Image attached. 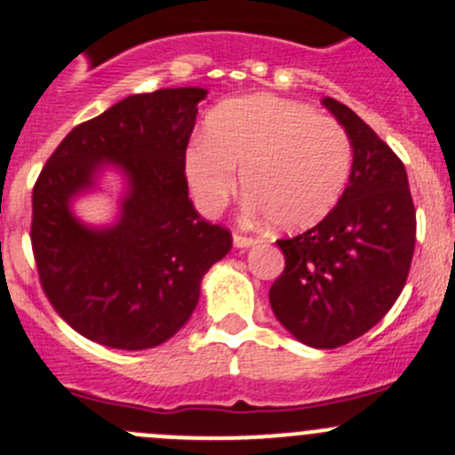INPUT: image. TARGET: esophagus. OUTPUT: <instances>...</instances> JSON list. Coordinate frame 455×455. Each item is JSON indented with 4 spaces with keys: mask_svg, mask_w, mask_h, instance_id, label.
<instances>
[{
    "mask_svg": "<svg viewBox=\"0 0 455 455\" xmlns=\"http://www.w3.org/2000/svg\"><path fill=\"white\" fill-rule=\"evenodd\" d=\"M256 241H259V238L247 236V234H243V232H234V245L236 247H251Z\"/></svg>",
    "mask_w": 455,
    "mask_h": 455,
    "instance_id": "1",
    "label": "esophagus"
}]
</instances>
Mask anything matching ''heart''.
I'll return each instance as SVG.
<instances>
[{
	"mask_svg": "<svg viewBox=\"0 0 455 455\" xmlns=\"http://www.w3.org/2000/svg\"><path fill=\"white\" fill-rule=\"evenodd\" d=\"M238 170L256 212L281 229L325 219L347 188L352 141L339 121L290 99H229L208 119V137L186 150L196 204L212 214L236 192Z\"/></svg>",
	"mask_w": 455,
	"mask_h": 455,
	"instance_id": "b5f03b06",
	"label": "heart"
}]
</instances>
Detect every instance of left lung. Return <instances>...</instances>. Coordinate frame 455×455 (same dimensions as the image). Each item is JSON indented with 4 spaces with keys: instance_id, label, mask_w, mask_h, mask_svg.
Returning a JSON list of instances; mask_svg holds the SVG:
<instances>
[{
    "instance_id": "left-lung-1",
    "label": "left lung",
    "mask_w": 455,
    "mask_h": 455,
    "mask_svg": "<svg viewBox=\"0 0 455 455\" xmlns=\"http://www.w3.org/2000/svg\"><path fill=\"white\" fill-rule=\"evenodd\" d=\"M323 106L349 134L352 174L318 226L276 241L285 269L269 287V305L300 343L334 349L370 331L403 291L416 210L394 150L345 103L325 97Z\"/></svg>"
}]
</instances>
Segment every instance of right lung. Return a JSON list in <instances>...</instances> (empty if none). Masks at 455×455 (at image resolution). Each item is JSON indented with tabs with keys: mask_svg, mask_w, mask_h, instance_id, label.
I'll list each match as a JSON object with an SVG mask.
<instances>
[{
	"mask_svg": "<svg viewBox=\"0 0 455 455\" xmlns=\"http://www.w3.org/2000/svg\"><path fill=\"white\" fill-rule=\"evenodd\" d=\"M204 88L130 94L66 134L33 190L30 243L39 281L61 318L99 345L148 349L195 312L201 281L232 247L188 196L186 148ZM103 164L129 181L120 219L90 228L72 214Z\"/></svg>",
	"mask_w": 455,
	"mask_h": 455,
	"instance_id": "right-lung-1",
	"label": "right lung"
}]
</instances>
